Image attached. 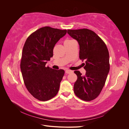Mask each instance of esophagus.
Instances as JSON below:
<instances>
[{
    "mask_svg": "<svg viewBox=\"0 0 129 129\" xmlns=\"http://www.w3.org/2000/svg\"><path fill=\"white\" fill-rule=\"evenodd\" d=\"M73 72L72 71H71V70H69V69H67L66 71V74H70V73H72Z\"/></svg>",
    "mask_w": 129,
    "mask_h": 129,
    "instance_id": "1",
    "label": "esophagus"
}]
</instances>
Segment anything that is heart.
Returning <instances> with one entry per match:
<instances>
[{
	"instance_id": "1",
	"label": "heart",
	"mask_w": 129,
	"mask_h": 129,
	"mask_svg": "<svg viewBox=\"0 0 129 129\" xmlns=\"http://www.w3.org/2000/svg\"><path fill=\"white\" fill-rule=\"evenodd\" d=\"M68 40H66V41H68Z\"/></svg>"
}]
</instances>
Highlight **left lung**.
<instances>
[{
  "label": "left lung",
  "instance_id": "obj_1",
  "mask_svg": "<svg viewBox=\"0 0 129 129\" xmlns=\"http://www.w3.org/2000/svg\"><path fill=\"white\" fill-rule=\"evenodd\" d=\"M67 33L79 42L80 59L85 62V75L74 71L77 76L74 93L82 100L92 101L100 94L110 70L108 48L102 39L90 29H68Z\"/></svg>",
  "mask_w": 129,
  "mask_h": 129
}]
</instances>
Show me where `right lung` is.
<instances>
[{
	"mask_svg": "<svg viewBox=\"0 0 129 129\" xmlns=\"http://www.w3.org/2000/svg\"><path fill=\"white\" fill-rule=\"evenodd\" d=\"M67 30L43 27L27 38L22 49L20 68L25 86L34 98L41 101L55 97L64 71L46 67L53 56V48Z\"/></svg>",
	"mask_w": 129,
	"mask_h": 129,
	"instance_id": "obj_1",
	"label": "right lung"
}]
</instances>
